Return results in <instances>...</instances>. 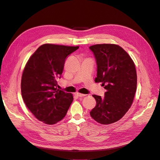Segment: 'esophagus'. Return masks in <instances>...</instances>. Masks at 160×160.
Returning a JSON list of instances; mask_svg holds the SVG:
<instances>
[{"mask_svg": "<svg viewBox=\"0 0 160 160\" xmlns=\"http://www.w3.org/2000/svg\"><path fill=\"white\" fill-rule=\"evenodd\" d=\"M75 95H77L78 97H80L86 96V95H84V94H82V93H75Z\"/></svg>", "mask_w": 160, "mask_h": 160, "instance_id": "34e87169", "label": "esophagus"}]
</instances>
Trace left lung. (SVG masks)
I'll return each instance as SVG.
<instances>
[{
  "instance_id": "1",
  "label": "left lung",
  "mask_w": 160,
  "mask_h": 160,
  "mask_svg": "<svg viewBox=\"0 0 160 160\" xmlns=\"http://www.w3.org/2000/svg\"><path fill=\"white\" fill-rule=\"evenodd\" d=\"M97 65L95 82H102L105 96L93 95L97 104L90 115L97 122L109 124L120 120L131 107L137 89L135 64L129 54L115 44L89 47Z\"/></svg>"
}]
</instances>
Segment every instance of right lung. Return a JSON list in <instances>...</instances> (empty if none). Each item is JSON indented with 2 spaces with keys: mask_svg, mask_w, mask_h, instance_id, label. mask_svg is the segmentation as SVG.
<instances>
[{
  "mask_svg": "<svg viewBox=\"0 0 160 160\" xmlns=\"http://www.w3.org/2000/svg\"><path fill=\"white\" fill-rule=\"evenodd\" d=\"M79 48L44 44L33 53L24 69L21 94L28 110L47 124L60 121L73 100L71 93L57 90V79L63 72L65 59Z\"/></svg>",
  "mask_w": 160,
  "mask_h": 160,
  "instance_id": "add662e5",
  "label": "right lung"
}]
</instances>
